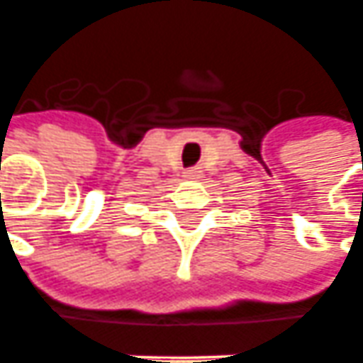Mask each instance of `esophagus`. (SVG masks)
Segmentation results:
<instances>
[{"label":"esophagus","mask_w":363,"mask_h":363,"mask_svg":"<svg viewBox=\"0 0 363 363\" xmlns=\"http://www.w3.org/2000/svg\"><path fill=\"white\" fill-rule=\"evenodd\" d=\"M201 174H203V172H201V167H189V169L184 172V177H186V179H199Z\"/></svg>","instance_id":"obj_1"}]
</instances>
